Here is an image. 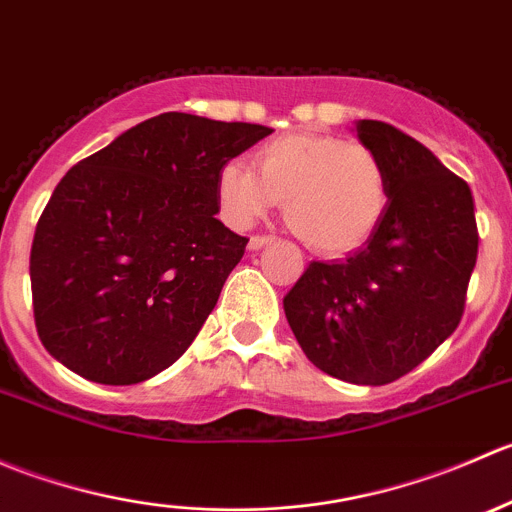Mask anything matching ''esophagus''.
Instances as JSON below:
<instances>
[{
    "label": "esophagus",
    "mask_w": 512,
    "mask_h": 512,
    "mask_svg": "<svg viewBox=\"0 0 512 512\" xmlns=\"http://www.w3.org/2000/svg\"><path fill=\"white\" fill-rule=\"evenodd\" d=\"M272 242H275V237L272 235H252L250 242H247V247H250V250H262V247L272 245Z\"/></svg>",
    "instance_id": "esophagus-1"
}]
</instances>
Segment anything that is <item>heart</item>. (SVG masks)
I'll list each match as a JSON object with an SVG mask.
<instances>
[{
  "instance_id": "b5f03b06",
  "label": "heart",
  "mask_w": 512,
  "mask_h": 512,
  "mask_svg": "<svg viewBox=\"0 0 512 512\" xmlns=\"http://www.w3.org/2000/svg\"><path fill=\"white\" fill-rule=\"evenodd\" d=\"M255 169L227 160L215 193L227 223L247 227L285 200L287 223L312 250H359L389 208V170L374 148L327 133H287L255 153Z\"/></svg>"
}]
</instances>
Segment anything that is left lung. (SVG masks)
Wrapping results in <instances>:
<instances>
[{
	"mask_svg": "<svg viewBox=\"0 0 512 512\" xmlns=\"http://www.w3.org/2000/svg\"><path fill=\"white\" fill-rule=\"evenodd\" d=\"M354 131L389 170V208L364 247L347 260L312 262L282 304L317 369L381 386L456 332L478 227L468 183L423 143L381 121H356Z\"/></svg>",
	"mask_w": 512,
	"mask_h": 512,
	"instance_id": "8db88e82",
	"label": "left lung"
}]
</instances>
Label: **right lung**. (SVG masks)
Wrapping results in <instances>:
<instances>
[{"instance_id": "right-lung-1", "label": "right lung", "mask_w": 512, "mask_h": 512, "mask_svg": "<svg viewBox=\"0 0 512 512\" xmlns=\"http://www.w3.org/2000/svg\"><path fill=\"white\" fill-rule=\"evenodd\" d=\"M272 128L160 113L61 178L34 232V319L56 361L96 384L168 369L218 304L247 237L215 180Z\"/></svg>"}]
</instances>
